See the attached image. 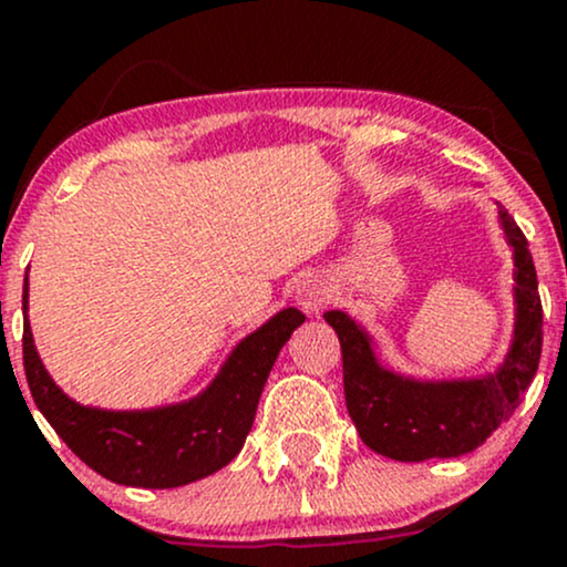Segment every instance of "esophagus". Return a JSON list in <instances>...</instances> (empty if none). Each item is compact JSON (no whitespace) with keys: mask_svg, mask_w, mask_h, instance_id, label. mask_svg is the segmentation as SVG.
Segmentation results:
<instances>
[{"mask_svg":"<svg viewBox=\"0 0 567 567\" xmlns=\"http://www.w3.org/2000/svg\"><path fill=\"white\" fill-rule=\"evenodd\" d=\"M328 301H330V290L320 277H306L298 282L296 303L301 306L306 315H320Z\"/></svg>","mask_w":567,"mask_h":567,"instance_id":"obj_1","label":"esophagus"}]
</instances>
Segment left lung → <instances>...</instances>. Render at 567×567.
Masks as SVG:
<instances>
[{
    "label": "left lung",
    "instance_id": "8db88e82",
    "mask_svg": "<svg viewBox=\"0 0 567 567\" xmlns=\"http://www.w3.org/2000/svg\"><path fill=\"white\" fill-rule=\"evenodd\" d=\"M498 226L512 250L514 324L509 349L491 373L470 379L400 373L381 362L365 324L347 311H324L341 341L349 415L370 451L394 461L458 458L477 451L523 402L542 360L544 311L528 239L501 205Z\"/></svg>",
    "mask_w": 567,
    "mask_h": 567
}]
</instances>
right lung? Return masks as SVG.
<instances>
[{
	"label": "right lung",
	"instance_id": "right-lung-1",
	"mask_svg": "<svg viewBox=\"0 0 567 567\" xmlns=\"http://www.w3.org/2000/svg\"><path fill=\"white\" fill-rule=\"evenodd\" d=\"M306 317L279 309L229 351L199 394L157 408L112 410L71 400L39 357L23 282V368L39 413L90 470L116 485L181 487L224 470L243 451L279 349Z\"/></svg>",
	"mask_w": 567,
	"mask_h": 567
}]
</instances>
